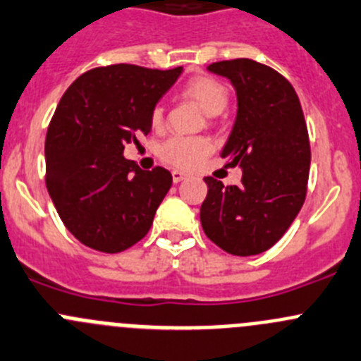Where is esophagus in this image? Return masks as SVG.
I'll return each mask as SVG.
<instances>
[{
	"label": "esophagus",
	"instance_id": "obj_1",
	"mask_svg": "<svg viewBox=\"0 0 361 361\" xmlns=\"http://www.w3.org/2000/svg\"><path fill=\"white\" fill-rule=\"evenodd\" d=\"M185 178H187V174H185L183 171H178V169L173 171V181H174V183H180V181H183Z\"/></svg>",
	"mask_w": 361,
	"mask_h": 361
}]
</instances>
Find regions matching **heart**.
Returning a JSON list of instances; mask_svg holds the SVG:
<instances>
[{"label": "heart", "instance_id": "1", "mask_svg": "<svg viewBox=\"0 0 361 361\" xmlns=\"http://www.w3.org/2000/svg\"><path fill=\"white\" fill-rule=\"evenodd\" d=\"M183 95L197 104L206 114L222 113L229 102V92L226 84L212 75L192 77L183 86ZM153 127H160L164 120V109L155 106L152 111ZM212 149V141L202 135H173L160 146V159L171 166L188 169L201 162Z\"/></svg>", "mask_w": 361, "mask_h": 361}]
</instances>
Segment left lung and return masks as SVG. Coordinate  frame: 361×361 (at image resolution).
<instances>
[{
  "label": "left lung",
  "mask_w": 361,
  "mask_h": 361,
  "mask_svg": "<svg viewBox=\"0 0 361 361\" xmlns=\"http://www.w3.org/2000/svg\"><path fill=\"white\" fill-rule=\"evenodd\" d=\"M208 70L236 87V121L220 157L243 176L227 187L204 178L202 231L227 254H261L284 236L305 202L310 142L302 104L282 73L254 59L216 61Z\"/></svg>",
  "instance_id": "obj_1"
}]
</instances>
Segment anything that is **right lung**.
<instances>
[{
    "instance_id": "obj_1",
    "label": "right lung",
    "mask_w": 361,
    "mask_h": 361,
    "mask_svg": "<svg viewBox=\"0 0 361 361\" xmlns=\"http://www.w3.org/2000/svg\"><path fill=\"white\" fill-rule=\"evenodd\" d=\"M171 70L118 63L77 77L45 135V185L66 229L93 250L118 254L148 234L173 176L123 157L152 130V111L176 82Z\"/></svg>"
}]
</instances>
